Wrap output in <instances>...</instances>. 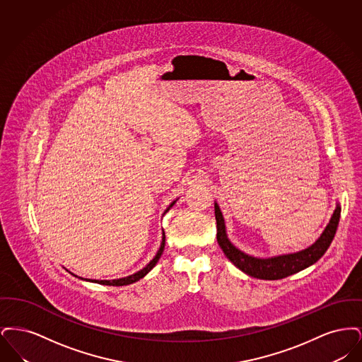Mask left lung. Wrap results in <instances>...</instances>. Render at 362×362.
<instances>
[{"label":"left lung","mask_w":362,"mask_h":362,"mask_svg":"<svg viewBox=\"0 0 362 362\" xmlns=\"http://www.w3.org/2000/svg\"><path fill=\"white\" fill-rule=\"evenodd\" d=\"M214 214L217 221V241L221 250L224 251L225 257L229 259L238 269H240L243 273L259 279L273 281V279H281V278L296 274L310 267L325 255V252L327 251L331 241L335 236L337 228L339 224L341 206L339 204H337V207L329 218V223L326 226V229L323 230L320 238L308 248L301 250L298 252L278 255L272 258H257L243 252L238 247H235L228 239L224 217L217 202H214Z\"/></svg>","instance_id":"left-lung-1"}]
</instances>
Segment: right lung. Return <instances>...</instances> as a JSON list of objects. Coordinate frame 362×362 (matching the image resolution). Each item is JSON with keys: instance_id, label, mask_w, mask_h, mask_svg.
<instances>
[{"instance_id": "1", "label": "right lung", "mask_w": 362, "mask_h": 362, "mask_svg": "<svg viewBox=\"0 0 362 362\" xmlns=\"http://www.w3.org/2000/svg\"><path fill=\"white\" fill-rule=\"evenodd\" d=\"M176 204V199L173 201V204L170 205V206L167 207V210H165V213L171 209ZM164 247H165V233L163 232V240H161V245H160V248H158V251H157V254H156L155 258L152 259L142 270H139L137 273H134V274H132V276H124V278H119V279H103V281H99V279H93V281H90V282H96V284H102V285H110V286H123V285H130V284H134V282H137L139 281L141 278H144V276H146L153 267L156 266V263L158 262V259L161 257V254H163V251H164ZM86 281H89V279H86Z\"/></svg>"}]
</instances>
